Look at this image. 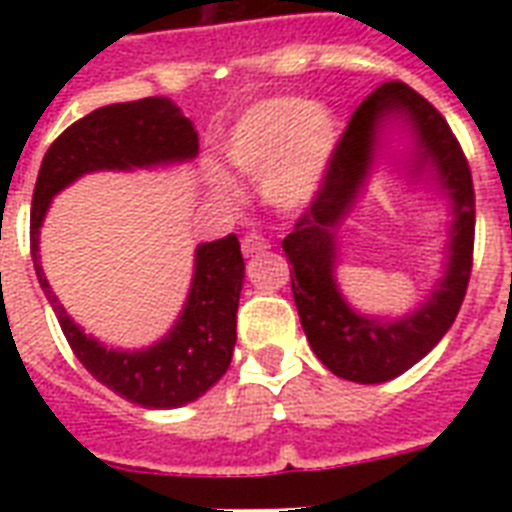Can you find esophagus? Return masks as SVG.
Listing matches in <instances>:
<instances>
[{"label": "esophagus", "mask_w": 512, "mask_h": 512, "mask_svg": "<svg viewBox=\"0 0 512 512\" xmlns=\"http://www.w3.org/2000/svg\"><path fill=\"white\" fill-rule=\"evenodd\" d=\"M271 244H268V239L265 236H260V233H247L244 239H241V252L244 255H257V252H263V249H268Z\"/></svg>", "instance_id": "obj_1"}]
</instances>
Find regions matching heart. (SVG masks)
Instances as JSON below:
<instances>
[{
	"label": "heart",
	"instance_id": "obj_1",
	"mask_svg": "<svg viewBox=\"0 0 512 512\" xmlns=\"http://www.w3.org/2000/svg\"><path fill=\"white\" fill-rule=\"evenodd\" d=\"M340 143V124L327 108L305 98L257 103L231 130L225 154L236 170L260 177L265 199L276 207H303L319 193ZM223 199H233L225 177H215Z\"/></svg>",
	"mask_w": 512,
	"mask_h": 512
}]
</instances>
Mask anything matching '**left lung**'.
Returning a JSON list of instances; mask_svg holds the SVG:
<instances>
[{
    "label": "left lung",
    "mask_w": 512,
    "mask_h": 512,
    "mask_svg": "<svg viewBox=\"0 0 512 512\" xmlns=\"http://www.w3.org/2000/svg\"><path fill=\"white\" fill-rule=\"evenodd\" d=\"M388 118H404L415 132V171L437 170L453 199L455 223L450 237V265L442 284L425 304L398 322L361 317L341 300L334 281L336 225L352 206L376 150V135ZM476 193L468 159L449 124L420 92L404 82L380 84L353 111L337 143L335 159L311 207L297 217L295 231L281 241L292 265V295L300 324L313 353L342 380L374 385L393 380L425 358L460 313L473 268Z\"/></svg>",
    "instance_id": "obj_1"
}]
</instances>
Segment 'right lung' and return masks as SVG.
<instances>
[{
    "label": "right lung",
    "instance_id": "1",
    "mask_svg": "<svg viewBox=\"0 0 512 512\" xmlns=\"http://www.w3.org/2000/svg\"><path fill=\"white\" fill-rule=\"evenodd\" d=\"M199 154L191 119L167 98L114 103L92 111L60 132L39 167L31 201V257L36 279L58 316L74 356L82 366L132 404L146 409H177L204 396L231 366L236 345L244 257L239 239L209 241L196 249V271L170 335L143 350H116L87 337L68 319L39 263V228L52 196L76 177L98 170H135L188 162Z\"/></svg>",
    "mask_w": 512,
    "mask_h": 512
}]
</instances>
